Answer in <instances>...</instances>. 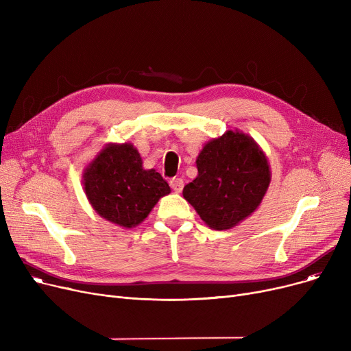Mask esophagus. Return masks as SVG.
<instances>
[{
	"label": "esophagus",
	"instance_id": "esophagus-1",
	"mask_svg": "<svg viewBox=\"0 0 351 351\" xmlns=\"http://www.w3.org/2000/svg\"><path fill=\"white\" fill-rule=\"evenodd\" d=\"M183 185H185V183H183V179H180V178H173V179L171 180V188H172L173 192H176V193H180V192H182Z\"/></svg>",
	"mask_w": 351,
	"mask_h": 351
}]
</instances>
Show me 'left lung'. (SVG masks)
<instances>
[{"instance_id":"8db88e82","label":"left lung","mask_w":351,"mask_h":351,"mask_svg":"<svg viewBox=\"0 0 351 351\" xmlns=\"http://www.w3.org/2000/svg\"><path fill=\"white\" fill-rule=\"evenodd\" d=\"M197 176L183 188V197L215 230H228L249 217L269 189L271 172L266 154L252 136L226 131L202 147Z\"/></svg>"}]
</instances>
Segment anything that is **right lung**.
Segmentation results:
<instances>
[{"label": "right lung", "mask_w": 351, "mask_h": 351, "mask_svg": "<svg viewBox=\"0 0 351 351\" xmlns=\"http://www.w3.org/2000/svg\"><path fill=\"white\" fill-rule=\"evenodd\" d=\"M129 143H106L84 169L82 185L94 210L110 223L131 229L142 223L171 188L155 169H145Z\"/></svg>", "instance_id": "obj_1"}]
</instances>
